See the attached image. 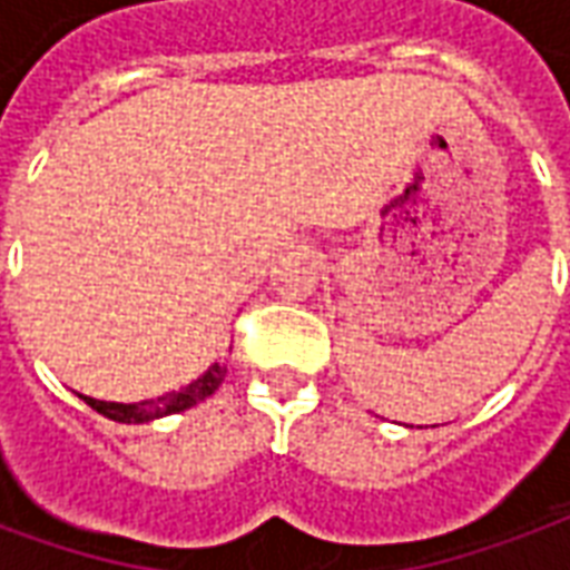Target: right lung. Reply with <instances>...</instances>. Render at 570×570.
<instances>
[{
	"label": "right lung",
	"mask_w": 570,
	"mask_h": 570,
	"mask_svg": "<svg viewBox=\"0 0 570 570\" xmlns=\"http://www.w3.org/2000/svg\"><path fill=\"white\" fill-rule=\"evenodd\" d=\"M227 376V367L222 361H215L209 371L197 376L194 382H188L185 389L178 392H166L160 397H151V401H136V404H118V401H97V397H87V394H78L87 406H94L99 416L111 419V422H124V425H142V422H154V419L173 416V413H181V410H190L197 406L199 401H206L209 394L218 392V385Z\"/></svg>",
	"instance_id": "1"
}]
</instances>
